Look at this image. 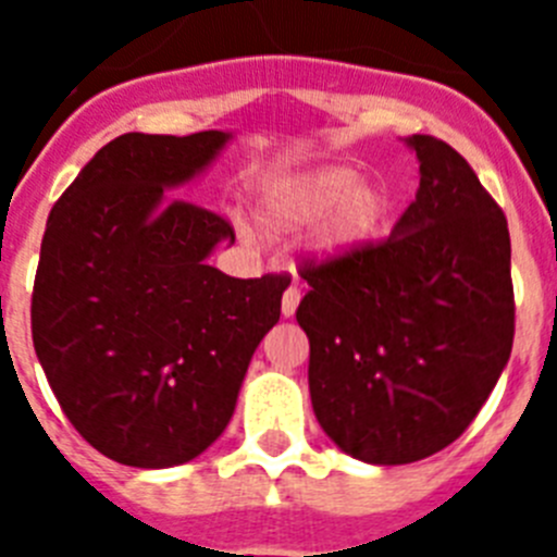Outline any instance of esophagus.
Returning <instances> with one entry per match:
<instances>
[{
	"label": "esophagus",
	"mask_w": 557,
	"mask_h": 557,
	"mask_svg": "<svg viewBox=\"0 0 557 557\" xmlns=\"http://www.w3.org/2000/svg\"><path fill=\"white\" fill-rule=\"evenodd\" d=\"M298 304H301V287H298V284H289V287L284 289V295H282V314H284V318H293L295 309H298Z\"/></svg>",
	"instance_id": "34e87169"
}]
</instances>
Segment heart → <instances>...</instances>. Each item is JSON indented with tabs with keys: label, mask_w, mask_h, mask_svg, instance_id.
<instances>
[{
	"label": "heart",
	"mask_w": 557,
	"mask_h": 557,
	"mask_svg": "<svg viewBox=\"0 0 557 557\" xmlns=\"http://www.w3.org/2000/svg\"><path fill=\"white\" fill-rule=\"evenodd\" d=\"M393 218V195L382 184L359 178L351 166H321L278 181L262 198V220L275 231L321 223L314 250L346 259L371 248Z\"/></svg>",
	"instance_id": "b5f03b06"
}]
</instances>
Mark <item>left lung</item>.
I'll return each mask as SVG.
<instances>
[{
	"instance_id": "left-lung-1",
	"label": "left lung",
	"mask_w": 557,
	"mask_h": 557,
	"mask_svg": "<svg viewBox=\"0 0 557 557\" xmlns=\"http://www.w3.org/2000/svg\"><path fill=\"white\" fill-rule=\"evenodd\" d=\"M407 145L416 200L385 243L304 264L312 289L295 312L318 424L373 466L457 441L513 348L508 220L455 147L418 133Z\"/></svg>"
}]
</instances>
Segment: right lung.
Here are the masks:
<instances>
[{"label": "right lung", "mask_w": 557, "mask_h": 557, "mask_svg": "<svg viewBox=\"0 0 557 557\" xmlns=\"http://www.w3.org/2000/svg\"><path fill=\"white\" fill-rule=\"evenodd\" d=\"M231 133H125L49 211L33 287V346L88 444L136 469L209 449L250 357L278 323L289 275L231 278L206 259L234 228L172 198Z\"/></svg>", "instance_id": "1"}]
</instances>
